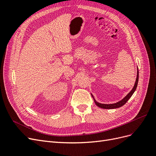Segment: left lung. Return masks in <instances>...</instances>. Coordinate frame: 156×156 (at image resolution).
I'll return each mask as SVG.
<instances>
[{
  "label": "left lung",
  "mask_w": 156,
  "mask_h": 156,
  "mask_svg": "<svg viewBox=\"0 0 156 156\" xmlns=\"http://www.w3.org/2000/svg\"><path fill=\"white\" fill-rule=\"evenodd\" d=\"M138 81H139V70L137 69V73H136V81H135V84H134V87H133V88H132L131 92H129L128 94H127L126 96H125L123 99H122V100L118 101L116 103H112V104H103V103H99V102L96 101V100H95V98H94V96H93L92 94H91V95H92V96L94 99V102H95L96 105L99 107L102 108H106V109H112V108H119L122 106H123L125 104V103H126V102L129 100V99L132 96V95H133V93L135 91L136 87H137Z\"/></svg>",
  "instance_id": "8db88e82"
}]
</instances>
